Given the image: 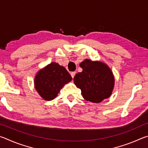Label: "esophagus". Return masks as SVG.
<instances>
[{
	"mask_svg": "<svg viewBox=\"0 0 148 148\" xmlns=\"http://www.w3.org/2000/svg\"><path fill=\"white\" fill-rule=\"evenodd\" d=\"M76 72H71V76H72V78H74V77L75 75H76Z\"/></svg>",
	"mask_w": 148,
	"mask_h": 148,
	"instance_id": "1",
	"label": "esophagus"
}]
</instances>
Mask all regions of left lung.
Returning <instances> with one entry per match:
<instances>
[{
    "label": "left lung",
    "mask_w": 148,
    "mask_h": 148,
    "mask_svg": "<svg viewBox=\"0 0 148 148\" xmlns=\"http://www.w3.org/2000/svg\"><path fill=\"white\" fill-rule=\"evenodd\" d=\"M79 66L83 71L76 74L74 82L84 98L95 103L108 98L114 88V77L107 65L86 59Z\"/></svg>",
    "instance_id": "obj_1"
}]
</instances>
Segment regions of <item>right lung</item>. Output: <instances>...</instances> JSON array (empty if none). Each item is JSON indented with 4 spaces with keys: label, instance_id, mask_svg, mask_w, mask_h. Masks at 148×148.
<instances>
[{
    "label": "right lung",
    "instance_id": "add662e5",
    "mask_svg": "<svg viewBox=\"0 0 148 148\" xmlns=\"http://www.w3.org/2000/svg\"><path fill=\"white\" fill-rule=\"evenodd\" d=\"M72 77L63 66L51 62L40 71L35 77V88L40 95L46 101L57 97L64 84L71 82Z\"/></svg>",
    "mask_w": 148,
    "mask_h": 148
}]
</instances>
